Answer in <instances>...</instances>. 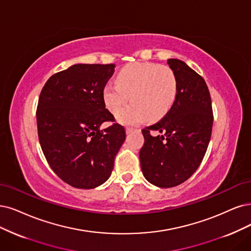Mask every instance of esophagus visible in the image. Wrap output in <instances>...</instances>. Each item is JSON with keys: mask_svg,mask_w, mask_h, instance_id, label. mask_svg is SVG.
<instances>
[{"mask_svg": "<svg viewBox=\"0 0 251 251\" xmlns=\"http://www.w3.org/2000/svg\"><path fill=\"white\" fill-rule=\"evenodd\" d=\"M134 130H137V129L136 128H133V127H127L126 128V133H131L132 131H134Z\"/></svg>", "mask_w": 251, "mask_h": 251, "instance_id": "esophagus-1", "label": "esophagus"}]
</instances>
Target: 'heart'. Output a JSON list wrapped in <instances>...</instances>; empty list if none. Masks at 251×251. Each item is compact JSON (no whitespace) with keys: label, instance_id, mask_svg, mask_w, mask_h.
I'll return each mask as SVG.
<instances>
[{"label":"heart","instance_id":"b5f03b06","mask_svg":"<svg viewBox=\"0 0 251 251\" xmlns=\"http://www.w3.org/2000/svg\"><path fill=\"white\" fill-rule=\"evenodd\" d=\"M118 83H106L102 92L103 101L110 113L118 108L131 95L133 102L117 114L120 123L132 125L149 117L158 119L172 107L177 97L178 80L173 69L166 65L151 62H135L121 70Z\"/></svg>","mask_w":251,"mask_h":251}]
</instances>
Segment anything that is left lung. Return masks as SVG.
<instances>
[{
    "label": "left lung",
    "mask_w": 251,
    "mask_h": 251,
    "mask_svg": "<svg viewBox=\"0 0 251 251\" xmlns=\"http://www.w3.org/2000/svg\"><path fill=\"white\" fill-rule=\"evenodd\" d=\"M178 80L177 97L159 122L144 128L140 151L142 171L161 188L178 186L198 170L210 143L213 109L207 83L177 59L168 60ZM152 132L161 134L155 137Z\"/></svg>",
    "instance_id": "1"
}]
</instances>
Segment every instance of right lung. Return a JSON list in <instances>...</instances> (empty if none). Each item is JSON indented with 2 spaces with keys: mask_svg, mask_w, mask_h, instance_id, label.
Listing matches in <instances>:
<instances>
[{
  "mask_svg": "<svg viewBox=\"0 0 251 251\" xmlns=\"http://www.w3.org/2000/svg\"><path fill=\"white\" fill-rule=\"evenodd\" d=\"M114 64H75L54 73L41 90L37 129L48 163L64 182L80 189L103 184L126 132L105 108L102 92Z\"/></svg>",
  "mask_w": 251,
  "mask_h": 251,
  "instance_id": "add662e5",
  "label": "right lung"
}]
</instances>
